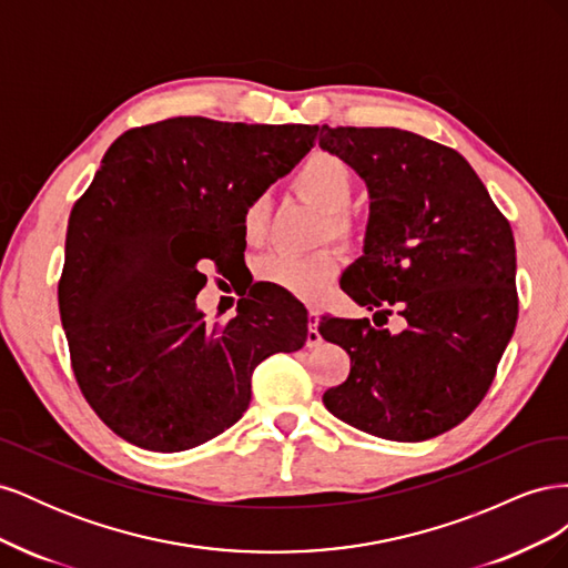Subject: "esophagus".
Masks as SVG:
<instances>
[{
    "mask_svg": "<svg viewBox=\"0 0 568 568\" xmlns=\"http://www.w3.org/2000/svg\"><path fill=\"white\" fill-rule=\"evenodd\" d=\"M320 313L317 311H311L307 313V348H317L322 343V334H320Z\"/></svg>",
    "mask_w": 568,
    "mask_h": 568,
    "instance_id": "esophagus-1",
    "label": "esophagus"
}]
</instances>
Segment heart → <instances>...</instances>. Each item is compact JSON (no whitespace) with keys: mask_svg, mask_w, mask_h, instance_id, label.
Here are the masks:
<instances>
[{"mask_svg":"<svg viewBox=\"0 0 568 568\" xmlns=\"http://www.w3.org/2000/svg\"><path fill=\"white\" fill-rule=\"evenodd\" d=\"M353 173L351 168L329 151L307 153L294 173V189L324 213V234L341 242H353L357 234V222L348 213L346 205L353 196ZM267 225V199L255 196L248 201L242 215V230L248 242H257L265 234ZM338 270V257L334 251L322 248L307 255H296L286 251H272L263 255L255 265V274L261 282L284 288L286 294L317 301L332 286Z\"/></svg>","mask_w":568,"mask_h":568,"instance_id":"b5f03b06","label":"heart"}]
</instances>
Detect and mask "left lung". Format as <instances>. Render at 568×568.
Masks as SVG:
<instances>
[{"instance_id":"1","label":"left lung","mask_w":568,"mask_h":568,"mask_svg":"<svg viewBox=\"0 0 568 568\" xmlns=\"http://www.w3.org/2000/svg\"><path fill=\"white\" fill-rule=\"evenodd\" d=\"M320 146L369 189L363 255L341 288L377 324L320 322L351 355L348 379L322 395L324 407L386 440L440 436L484 400L517 326L509 222L467 159L422 134L322 125ZM393 312L400 333L383 326Z\"/></svg>"}]
</instances>
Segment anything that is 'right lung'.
I'll return each instance as SVG.
<instances>
[{"label": "right lung", "instance_id": "right-lung-1", "mask_svg": "<svg viewBox=\"0 0 568 568\" xmlns=\"http://www.w3.org/2000/svg\"><path fill=\"white\" fill-rule=\"evenodd\" d=\"M317 125L168 118L109 146L73 205L61 324L84 400L115 436L180 453L220 436L251 403L253 369L307 341V311L280 286L209 324L201 265L246 248L242 215L315 146Z\"/></svg>", "mask_w": 568, "mask_h": 568}]
</instances>
